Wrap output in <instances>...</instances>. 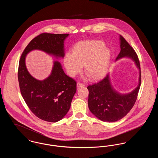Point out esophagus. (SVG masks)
<instances>
[{"mask_svg":"<svg viewBox=\"0 0 158 158\" xmlns=\"http://www.w3.org/2000/svg\"><path fill=\"white\" fill-rule=\"evenodd\" d=\"M85 86V85L84 84H83V83H77V87L79 88H81V87H83V86Z\"/></svg>","mask_w":158,"mask_h":158,"instance_id":"obj_1","label":"esophagus"}]
</instances>
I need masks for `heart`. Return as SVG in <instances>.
I'll return each instance as SVG.
<instances>
[{
  "mask_svg": "<svg viewBox=\"0 0 158 158\" xmlns=\"http://www.w3.org/2000/svg\"><path fill=\"white\" fill-rule=\"evenodd\" d=\"M105 47V43L99 40L76 44L73 48V53H66L63 58L69 75L75 77L81 73L83 64L84 72L90 79L97 80L105 75L111 56L110 50Z\"/></svg>",
  "mask_w": 158,
  "mask_h": 158,
  "instance_id": "1",
  "label": "heart"
}]
</instances>
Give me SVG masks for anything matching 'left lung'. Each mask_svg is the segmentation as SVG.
I'll return each instance as SVG.
<instances>
[{
	"label": "left lung",
	"instance_id": "left-lung-1",
	"mask_svg": "<svg viewBox=\"0 0 158 158\" xmlns=\"http://www.w3.org/2000/svg\"><path fill=\"white\" fill-rule=\"evenodd\" d=\"M120 52L116 61L123 57L133 60L139 71V83L131 92L122 94L118 92L111 83L110 75L101 81L89 85L88 107L90 112L102 121L115 122L126 116L135 105L141 85L140 62L134 49L127 41L120 35Z\"/></svg>",
	"mask_w": 158,
	"mask_h": 158
}]
</instances>
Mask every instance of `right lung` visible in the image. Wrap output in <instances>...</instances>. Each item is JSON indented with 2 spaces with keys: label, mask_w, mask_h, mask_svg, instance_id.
I'll list each match as a JSON object with an SVG mask.
<instances>
[{
  "label": "right lung",
  "mask_w": 158,
  "mask_h": 158,
  "mask_svg": "<svg viewBox=\"0 0 158 158\" xmlns=\"http://www.w3.org/2000/svg\"><path fill=\"white\" fill-rule=\"evenodd\" d=\"M69 35L43 33L38 35L26 47L19 60L18 77L22 96L33 114L45 121L56 123L66 115L76 92V82L65 74L57 60L53 62L50 76L38 80L28 72L25 58L34 50L63 58L64 41Z\"/></svg>",
  "instance_id": "obj_1"
}]
</instances>
